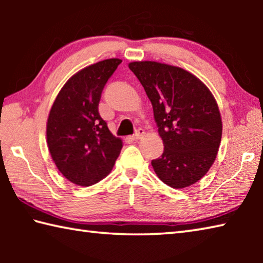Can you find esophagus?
<instances>
[{
    "label": "esophagus",
    "mask_w": 263,
    "mask_h": 263,
    "mask_svg": "<svg viewBox=\"0 0 263 263\" xmlns=\"http://www.w3.org/2000/svg\"><path fill=\"white\" fill-rule=\"evenodd\" d=\"M145 135V132H144V130H142V128H139V130H138L135 135H132L131 137H130V139L131 140H138V139H140V138Z\"/></svg>",
    "instance_id": "1"
}]
</instances>
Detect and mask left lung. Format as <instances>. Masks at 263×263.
<instances>
[{"label": "left lung", "mask_w": 263, "mask_h": 263, "mask_svg": "<svg viewBox=\"0 0 263 263\" xmlns=\"http://www.w3.org/2000/svg\"><path fill=\"white\" fill-rule=\"evenodd\" d=\"M153 106L163 153L152 160L155 174L172 188H185L206 174L217 157L221 118L215 97L201 80L155 61L128 65Z\"/></svg>", "instance_id": "1"}]
</instances>
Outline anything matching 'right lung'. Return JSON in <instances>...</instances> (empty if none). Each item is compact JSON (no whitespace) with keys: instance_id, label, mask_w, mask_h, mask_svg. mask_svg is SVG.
<instances>
[{"instance_id":"1","label":"right lung","mask_w":263,"mask_h":263,"mask_svg":"<svg viewBox=\"0 0 263 263\" xmlns=\"http://www.w3.org/2000/svg\"><path fill=\"white\" fill-rule=\"evenodd\" d=\"M121 59L83 68L58 94L47 119V145L53 161L68 181L82 186L109 174L123 147L100 116L102 91Z\"/></svg>"}]
</instances>
